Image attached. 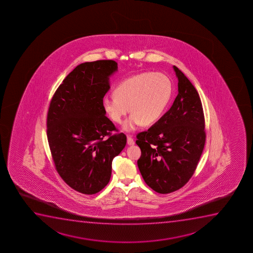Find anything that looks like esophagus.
<instances>
[{"label": "esophagus", "instance_id": "esophagus-1", "mask_svg": "<svg viewBox=\"0 0 253 253\" xmlns=\"http://www.w3.org/2000/svg\"><path fill=\"white\" fill-rule=\"evenodd\" d=\"M127 143H128V145L129 146H132V145H134V140L131 135H127Z\"/></svg>", "mask_w": 253, "mask_h": 253}]
</instances>
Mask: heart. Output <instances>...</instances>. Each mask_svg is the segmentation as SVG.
I'll list each match as a JSON object with an SVG mask.
<instances>
[{"label":"heart","instance_id":"1","mask_svg":"<svg viewBox=\"0 0 253 253\" xmlns=\"http://www.w3.org/2000/svg\"><path fill=\"white\" fill-rule=\"evenodd\" d=\"M172 93V82L167 75L145 72L118 84L113 89L114 95L105 96L101 106L115 124H122L129 110L132 114L124 128L134 130L140 124L148 126L158 122L169 103Z\"/></svg>","mask_w":253,"mask_h":253}]
</instances>
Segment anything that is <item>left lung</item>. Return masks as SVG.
Returning <instances> with one entry per match:
<instances>
[{
    "instance_id": "left-lung-1",
    "label": "left lung",
    "mask_w": 253,
    "mask_h": 253,
    "mask_svg": "<svg viewBox=\"0 0 253 253\" xmlns=\"http://www.w3.org/2000/svg\"><path fill=\"white\" fill-rule=\"evenodd\" d=\"M178 95L172 107L147 131L137 134L141 156L138 168L149 187L168 194L193 175L205 146V119L196 88L173 66Z\"/></svg>"
}]
</instances>
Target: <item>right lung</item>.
<instances>
[{
    "label": "right lung",
    "mask_w": 253,
    "mask_h": 253,
    "mask_svg": "<svg viewBox=\"0 0 253 253\" xmlns=\"http://www.w3.org/2000/svg\"><path fill=\"white\" fill-rule=\"evenodd\" d=\"M118 70L113 60L81 63L63 80L47 113V140L57 172L72 189L97 193L108 184L113 158L127 141L106 116L101 101Z\"/></svg>",
    "instance_id": "1"
}]
</instances>
